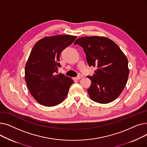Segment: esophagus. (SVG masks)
<instances>
[{"mask_svg":"<svg viewBox=\"0 0 147 147\" xmlns=\"http://www.w3.org/2000/svg\"><path fill=\"white\" fill-rule=\"evenodd\" d=\"M82 78V76L81 75H79L78 76H77L75 79H76V80H80Z\"/></svg>","mask_w":147,"mask_h":147,"instance_id":"esophagus-1","label":"esophagus"}]
</instances>
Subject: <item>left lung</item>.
Wrapping results in <instances>:
<instances>
[{
    "mask_svg": "<svg viewBox=\"0 0 147 147\" xmlns=\"http://www.w3.org/2000/svg\"><path fill=\"white\" fill-rule=\"evenodd\" d=\"M86 54L89 66L96 68L92 76H88L91 85L88 89L90 98L100 104L116 99L124 89L129 73L128 61L119 46L102 36L82 37L77 39Z\"/></svg>",
    "mask_w": 147,
    "mask_h": 147,
    "instance_id": "left-lung-1",
    "label": "left lung"
}]
</instances>
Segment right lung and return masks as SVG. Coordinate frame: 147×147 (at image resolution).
<instances>
[{
  "label": "right lung",
  "mask_w": 147,
  "mask_h": 147,
  "mask_svg": "<svg viewBox=\"0 0 147 147\" xmlns=\"http://www.w3.org/2000/svg\"><path fill=\"white\" fill-rule=\"evenodd\" d=\"M71 35L44 37L33 46L25 67V80L33 98L47 107L63 102L73 80L57 73L61 52L76 38Z\"/></svg>",
  "instance_id": "right-lung-1"
}]
</instances>
